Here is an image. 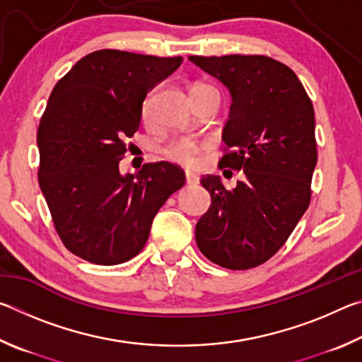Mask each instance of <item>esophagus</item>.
<instances>
[{
	"instance_id": "1",
	"label": "esophagus",
	"mask_w": 362,
	"mask_h": 362,
	"mask_svg": "<svg viewBox=\"0 0 362 362\" xmlns=\"http://www.w3.org/2000/svg\"><path fill=\"white\" fill-rule=\"evenodd\" d=\"M185 182H187V185H198L199 177H198V174L189 173V170H187V173H185Z\"/></svg>"
}]
</instances>
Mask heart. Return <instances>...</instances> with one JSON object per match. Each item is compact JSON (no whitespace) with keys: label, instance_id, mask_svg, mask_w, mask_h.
I'll return each instance as SVG.
<instances>
[{"label":"heart","instance_id":"heart-1","mask_svg":"<svg viewBox=\"0 0 362 362\" xmlns=\"http://www.w3.org/2000/svg\"><path fill=\"white\" fill-rule=\"evenodd\" d=\"M196 88H199V86H196ZM153 97H155L153 95V93L148 94V97H146L144 102L142 116L145 119L148 118L151 113ZM203 148H204V145L198 144L193 139L179 137V139L169 140L168 144H164L161 148V155L166 159H169V161L182 164V166H187V168H192L196 163H198V156Z\"/></svg>","mask_w":362,"mask_h":362}]
</instances>
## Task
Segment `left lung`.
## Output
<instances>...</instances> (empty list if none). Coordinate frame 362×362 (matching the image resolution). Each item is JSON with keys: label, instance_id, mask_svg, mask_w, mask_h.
<instances>
[{"label": "left lung", "instance_id": "obj_1", "mask_svg": "<svg viewBox=\"0 0 362 362\" xmlns=\"http://www.w3.org/2000/svg\"><path fill=\"white\" fill-rule=\"evenodd\" d=\"M188 59L230 90L222 139L231 151L218 168L246 174L233 189L218 175L201 179L212 204L196 223V244L220 267L254 268L278 252L308 209L317 161L313 103L296 73L274 59Z\"/></svg>", "mask_w": 362, "mask_h": 362}]
</instances>
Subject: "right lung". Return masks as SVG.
<instances>
[{"label": "right lung", "mask_w": 362, "mask_h": 362, "mask_svg": "<svg viewBox=\"0 0 362 362\" xmlns=\"http://www.w3.org/2000/svg\"><path fill=\"white\" fill-rule=\"evenodd\" d=\"M182 60L103 49L78 60L52 89L36 136L40 188L60 240L84 260L118 265L136 257L156 212L185 183L168 161L119 173L146 94Z\"/></svg>", "instance_id": "obj_1"}]
</instances>
